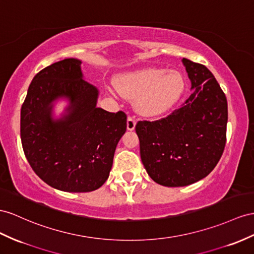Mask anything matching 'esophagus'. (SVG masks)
<instances>
[{
    "label": "esophagus",
    "instance_id": "esophagus-1",
    "mask_svg": "<svg viewBox=\"0 0 254 254\" xmlns=\"http://www.w3.org/2000/svg\"><path fill=\"white\" fill-rule=\"evenodd\" d=\"M135 126H136V120L134 117H127V127L128 131H133V129L135 128Z\"/></svg>",
    "mask_w": 254,
    "mask_h": 254
}]
</instances>
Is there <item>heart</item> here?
Returning <instances> with one entry per match:
<instances>
[{"label": "heart", "instance_id": "obj_1", "mask_svg": "<svg viewBox=\"0 0 254 254\" xmlns=\"http://www.w3.org/2000/svg\"><path fill=\"white\" fill-rule=\"evenodd\" d=\"M116 86L121 94L135 99L140 115L155 117L177 105L185 93L186 82L177 70L147 67L122 74L117 78Z\"/></svg>", "mask_w": 254, "mask_h": 254}]
</instances>
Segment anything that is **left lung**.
Instances as JSON below:
<instances>
[{
  "instance_id": "8db88e82",
  "label": "left lung",
  "mask_w": 254,
  "mask_h": 254,
  "mask_svg": "<svg viewBox=\"0 0 254 254\" xmlns=\"http://www.w3.org/2000/svg\"><path fill=\"white\" fill-rule=\"evenodd\" d=\"M192 94L180 108L157 121H138L140 158L149 176L165 187L205 178L223 153L227 101L205 65L184 58Z\"/></svg>"
}]
</instances>
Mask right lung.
Masks as SVG:
<instances>
[{"mask_svg":"<svg viewBox=\"0 0 254 254\" xmlns=\"http://www.w3.org/2000/svg\"><path fill=\"white\" fill-rule=\"evenodd\" d=\"M81 61L64 59L37 73L20 114L23 152L32 170L55 189L91 192L104 185L116 147L127 131V115L96 107L99 91L82 79ZM69 102L59 120L53 102Z\"/></svg>","mask_w":254,"mask_h":254,"instance_id":"right-lung-1","label":"right lung"}]
</instances>
